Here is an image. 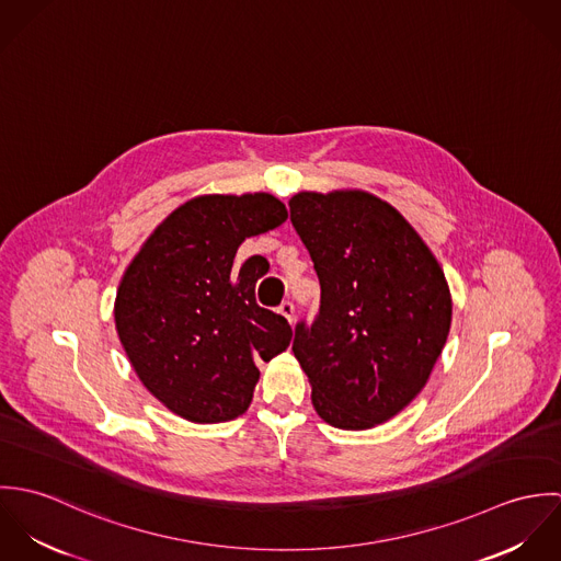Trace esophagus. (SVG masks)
Masks as SVG:
<instances>
[{
  "label": "esophagus",
  "instance_id": "1",
  "mask_svg": "<svg viewBox=\"0 0 561 561\" xmlns=\"http://www.w3.org/2000/svg\"><path fill=\"white\" fill-rule=\"evenodd\" d=\"M278 313H280L285 320L289 321V323H294V316H296V307H294V302L285 300V302L278 307Z\"/></svg>",
  "mask_w": 561,
  "mask_h": 561
}]
</instances>
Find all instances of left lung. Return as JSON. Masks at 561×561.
<instances>
[{"instance_id":"8db88e82","label":"left lung","mask_w":561,"mask_h":561,"mask_svg":"<svg viewBox=\"0 0 561 561\" xmlns=\"http://www.w3.org/2000/svg\"><path fill=\"white\" fill-rule=\"evenodd\" d=\"M289 209L320 278V316L294 339L316 412L341 430L376 427L430 380L451 328L447 278L410 222L369 192H298Z\"/></svg>"}]
</instances>
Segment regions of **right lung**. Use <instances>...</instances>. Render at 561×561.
<instances>
[{
  "mask_svg": "<svg viewBox=\"0 0 561 561\" xmlns=\"http://www.w3.org/2000/svg\"><path fill=\"white\" fill-rule=\"evenodd\" d=\"M285 220V205L267 192L203 194L176 207L125 270L116 332L140 382L170 412L192 423L240 416L256 363L289 347L291 325L254 300L270 263L256 254L233 270L241 241Z\"/></svg>",
  "mask_w": 561,
  "mask_h": 561,
  "instance_id": "1",
  "label": "right lung"
}]
</instances>
